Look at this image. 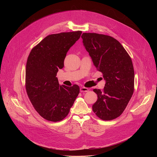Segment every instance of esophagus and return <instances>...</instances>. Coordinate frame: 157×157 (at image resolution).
Wrapping results in <instances>:
<instances>
[{"label":"esophagus","mask_w":157,"mask_h":157,"mask_svg":"<svg viewBox=\"0 0 157 157\" xmlns=\"http://www.w3.org/2000/svg\"><path fill=\"white\" fill-rule=\"evenodd\" d=\"M89 91V89L85 87H82L80 88V92L84 93V92H87Z\"/></svg>","instance_id":"obj_1"}]
</instances>
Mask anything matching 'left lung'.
<instances>
[{
  "label": "left lung",
  "mask_w": 157,
  "mask_h": 157,
  "mask_svg": "<svg viewBox=\"0 0 157 157\" xmlns=\"http://www.w3.org/2000/svg\"><path fill=\"white\" fill-rule=\"evenodd\" d=\"M83 45L97 70L103 75V90L93 89L98 95L93 110L102 120L120 116L134 90V70L132 59L116 39L96 33H83Z\"/></svg>",
  "instance_id": "8db88e82"
}]
</instances>
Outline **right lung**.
<instances>
[{"label": "right lung", "mask_w": 157, "mask_h": 157, "mask_svg": "<svg viewBox=\"0 0 157 157\" xmlns=\"http://www.w3.org/2000/svg\"><path fill=\"white\" fill-rule=\"evenodd\" d=\"M81 31L52 34L30 52L25 70L27 95L37 113L52 122L62 121L79 93V87L59 85L56 74L64 66L67 52L79 40Z\"/></svg>", "instance_id": "right-lung-1"}]
</instances>
